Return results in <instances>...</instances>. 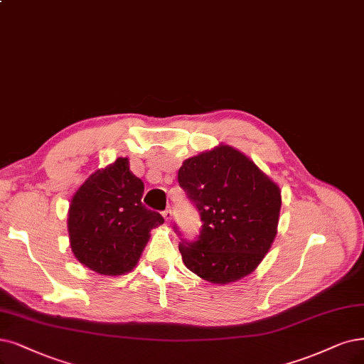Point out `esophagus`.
Wrapping results in <instances>:
<instances>
[{
	"instance_id": "1",
	"label": "esophagus",
	"mask_w": 364,
	"mask_h": 364,
	"mask_svg": "<svg viewBox=\"0 0 364 364\" xmlns=\"http://www.w3.org/2000/svg\"><path fill=\"white\" fill-rule=\"evenodd\" d=\"M161 214H164V218H165V220L169 223V220L172 219V210L171 208H166L164 213H161Z\"/></svg>"
}]
</instances>
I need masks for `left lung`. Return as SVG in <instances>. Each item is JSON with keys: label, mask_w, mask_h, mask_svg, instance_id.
Masks as SVG:
<instances>
[{"label": "left lung", "mask_w": 364, "mask_h": 364, "mask_svg": "<svg viewBox=\"0 0 364 364\" xmlns=\"http://www.w3.org/2000/svg\"><path fill=\"white\" fill-rule=\"evenodd\" d=\"M178 184L203 222L195 240L184 238L173 226L184 265L211 284L250 274L277 232V184L228 145L187 159L178 171Z\"/></svg>", "instance_id": "left-lung-1"}]
</instances>
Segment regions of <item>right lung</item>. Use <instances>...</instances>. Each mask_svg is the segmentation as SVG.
<instances>
[{
  "mask_svg": "<svg viewBox=\"0 0 364 364\" xmlns=\"http://www.w3.org/2000/svg\"><path fill=\"white\" fill-rule=\"evenodd\" d=\"M144 183L126 157L90 175L69 208L70 247L76 259L105 276L129 273L138 264L153 228L165 222L142 204Z\"/></svg>",
  "mask_w": 364,
  "mask_h": 364,
  "instance_id": "obj_1",
  "label": "right lung"
}]
</instances>
